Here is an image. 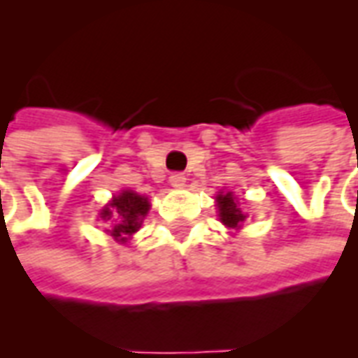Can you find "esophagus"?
Returning <instances> with one entry per match:
<instances>
[{
  "instance_id": "1",
  "label": "esophagus",
  "mask_w": 358,
  "mask_h": 358,
  "mask_svg": "<svg viewBox=\"0 0 358 358\" xmlns=\"http://www.w3.org/2000/svg\"><path fill=\"white\" fill-rule=\"evenodd\" d=\"M185 182H187V177L182 176V173H179V171L169 176V185H171L173 189H182V187H185Z\"/></svg>"
}]
</instances>
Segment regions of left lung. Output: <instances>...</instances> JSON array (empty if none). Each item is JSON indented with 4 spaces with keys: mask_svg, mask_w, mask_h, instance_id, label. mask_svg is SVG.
<instances>
[{
    "mask_svg": "<svg viewBox=\"0 0 358 358\" xmlns=\"http://www.w3.org/2000/svg\"><path fill=\"white\" fill-rule=\"evenodd\" d=\"M217 208H219V220L230 230H238L247 219V215L241 211L238 198L232 192H220L217 196Z\"/></svg>",
    "mask_w": 358,
    "mask_h": 358,
    "instance_id": "obj_1",
    "label": "left lung"
}]
</instances>
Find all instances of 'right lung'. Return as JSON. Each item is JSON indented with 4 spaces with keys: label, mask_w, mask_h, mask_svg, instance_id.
<instances>
[{
    "label": "right lung",
    "mask_w": 358,
    "mask_h": 358,
    "mask_svg": "<svg viewBox=\"0 0 358 358\" xmlns=\"http://www.w3.org/2000/svg\"><path fill=\"white\" fill-rule=\"evenodd\" d=\"M149 198L134 190H122L99 211V217L103 220H111V230L107 232L120 243H126L141 228V222L149 213Z\"/></svg>",
    "instance_id": "add662e5"
}]
</instances>
